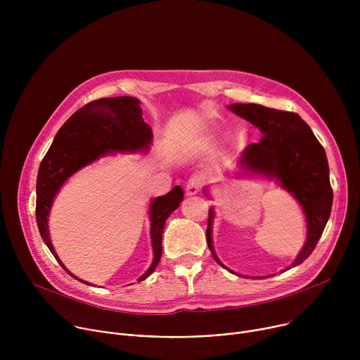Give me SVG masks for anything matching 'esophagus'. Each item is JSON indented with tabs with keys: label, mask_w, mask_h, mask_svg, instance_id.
Returning a JSON list of instances; mask_svg holds the SVG:
<instances>
[{
	"label": "esophagus",
	"mask_w": 360,
	"mask_h": 360,
	"mask_svg": "<svg viewBox=\"0 0 360 360\" xmlns=\"http://www.w3.org/2000/svg\"><path fill=\"white\" fill-rule=\"evenodd\" d=\"M200 186H202V179L198 175H192L188 179L186 185H185V193L186 195H195V193L199 192Z\"/></svg>",
	"instance_id": "1"
}]
</instances>
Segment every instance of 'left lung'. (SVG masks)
I'll list each match as a JSON object with an SVG mask.
<instances>
[{
    "instance_id": "left-lung-1",
    "label": "left lung",
    "mask_w": 360,
    "mask_h": 360,
    "mask_svg": "<svg viewBox=\"0 0 360 360\" xmlns=\"http://www.w3.org/2000/svg\"><path fill=\"white\" fill-rule=\"evenodd\" d=\"M232 112L258 127L264 136L259 142L245 148L240 157L243 171L275 179L286 189L304 212L307 235L306 242L292 262V268L307 259L330 217L333 191L329 181V165L323 146L297 114L278 111L258 104H232ZM205 195L210 196L207 189ZM214 210L210 208L207 240L215 261L226 268L212 245ZM228 269V268H226ZM232 272V271H231ZM233 274V272H232Z\"/></svg>"
}]
</instances>
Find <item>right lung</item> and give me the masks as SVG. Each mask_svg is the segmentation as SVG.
<instances>
[{
  "instance_id": "add662e5",
  "label": "right lung",
  "mask_w": 360,
  "mask_h": 360,
  "mask_svg": "<svg viewBox=\"0 0 360 360\" xmlns=\"http://www.w3.org/2000/svg\"><path fill=\"white\" fill-rule=\"evenodd\" d=\"M150 142L152 129L143 122L139 99L134 96L92 101L74 112L57 132L38 169L35 217L41 238L70 275L72 274L58 258L48 231V217L60 188L77 171L98 158L114 152L148 150ZM182 199L184 191L176 185L167 195L150 200L149 219L153 261L149 269L138 279L139 282L146 279L160 264L165 222L179 207Z\"/></svg>"
}]
</instances>
